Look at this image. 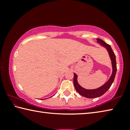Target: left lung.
Masks as SVG:
<instances>
[{"label": "left lung", "mask_w": 130, "mask_h": 130, "mask_svg": "<svg viewBox=\"0 0 130 130\" xmlns=\"http://www.w3.org/2000/svg\"><path fill=\"white\" fill-rule=\"evenodd\" d=\"M98 42L100 43L101 45H103V46H104L106 48L108 52V53L109 54V57L111 58V60L112 61V68H113V71L112 74L110 77L109 80L107 81V82L104 85H103L99 88L96 89H85L83 88V87H81L80 85L78 84L77 81V74L74 73V78H73V83H74V86L76 91L80 94V95L84 96L87 98H98L102 96L103 94H104L105 92H106L108 89L111 87L112 84L113 83L114 79L115 77L116 70H117V68H116V56L115 54L113 52L112 49L111 47V46L108 44H107L104 41H103L102 39L98 38L97 39Z\"/></svg>", "instance_id": "left-lung-1"}]
</instances>
